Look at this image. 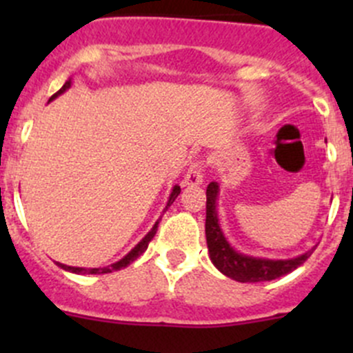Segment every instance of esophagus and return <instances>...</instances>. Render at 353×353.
Listing matches in <instances>:
<instances>
[{
  "label": "esophagus",
  "mask_w": 353,
  "mask_h": 353,
  "mask_svg": "<svg viewBox=\"0 0 353 353\" xmlns=\"http://www.w3.org/2000/svg\"><path fill=\"white\" fill-rule=\"evenodd\" d=\"M203 183V163L201 162H194L191 163L188 172L184 174V184L186 186H199Z\"/></svg>",
  "instance_id": "34e87169"
}]
</instances>
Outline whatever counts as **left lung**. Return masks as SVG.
I'll use <instances>...</instances> for the list:
<instances>
[{
  "label": "left lung",
  "mask_w": 353,
  "mask_h": 353,
  "mask_svg": "<svg viewBox=\"0 0 353 353\" xmlns=\"http://www.w3.org/2000/svg\"><path fill=\"white\" fill-rule=\"evenodd\" d=\"M216 196H219V184L210 183L208 188H206V244H208L212 263L216 266L219 272H222L229 279L243 283L270 282V280H275L279 276L294 272L314 251V249H311V251L292 259L254 258V256H248L236 251L232 245L227 243L225 236L220 229L219 216H216Z\"/></svg>",
  "instance_id": "1"
}]
</instances>
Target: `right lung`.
<instances>
[{"mask_svg":"<svg viewBox=\"0 0 353 353\" xmlns=\"http://www.w3.org/2000/svg\"><path fill=\"white\" fill-rule=\"evenodd\" d=\"M70 87H71V80H68L66 83L63 85V87L59 88V90L56 92L54 95H52L51 101H52V99L58 97V95H61L63 92H66L68 88H70ZM179 193H181V188H179V186H174V188H172V193H170V196H169V201H167L165 210L169 208L170 205H172L174 199H176L177 196H179ZM157 227H159V222H155V225L152 227L150 232H148L147 236H145L143 239L140 241V243H138L137 245H134V248L131 249V251L128 252V254L124 256L123 259H119V261L112 263V265H109V266H104V268H78V266H68V265H63V263H58V266H61V268H63V270H66V272L77 273V275H102V273H112V272H117V270H123V268H126V266L130 265V263H133L134 259L140 258V256L143 254L145 251H147L148 243H150V241L154 239V236L157 234Z\"/></svg>","mask_w":353,"mask_h":353,"instance_id":"obj_1","label":"right lung"}]
</instances>
